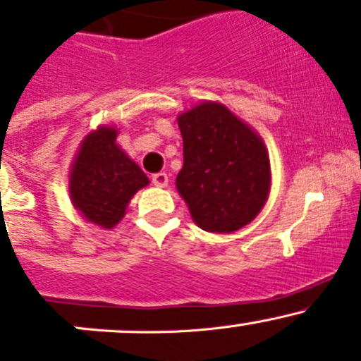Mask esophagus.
I'll return each mask as SVG.
<instances>
[{"mask_svg": "<svg viewBox=\"0 0 361 361\" xmlns=\"http://www.w3.org/2000/svg\"><path fill=\"white\" fill-rule=\"evenodd\" d=\"M152 181H154L155 187L166 188L167 183H169V178H167L166 173H157V174H154V176H152Z\"/></svg>", "mask_w": 361, "mask_h": 361, "instance_id": "obj_1", "label": "esophagus"}]
</instances>
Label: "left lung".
Returning a JSON list of instances; mask_svg holds the SVG:
<instances>
[{"label": "left lung", "mask_w": 361, "mask_h": 361, "mask_svg": "<svg viewBox=\"0 0 361 361\" xmlns=\"http://www.w3.org/2000/svg\"><path fill=\"white\" fill-rule=\"evenodd\" d=\"M178 126L183 167L176 188L195 225L231 234L251 224L272 185L271 159L260 134L216 101L180 113Z\"/></svg>", "instance_id": "1"}]
</instances>
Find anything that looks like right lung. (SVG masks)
Returning a JSON list of instances; mask_svg holds the SVG:
<instances>
[{
	"mask_svg": "<svg viewBox=\"0 0 361 361\" xmlns=\"http://www.w3.org/2000/svg\"><path fill=\"white\" fill-rule=\"evenodd\" d=\"M118 130L99 126L80 143L69 167V199L89 224L113 228L126 216V209L137 190L150 180L126 152L116 145Z\"/></svg>",
	"mask_w": 361,
	"mask_h": 361,
	"instance_id": "add662e5",
	"label": "right lung"
}]
</instances>
